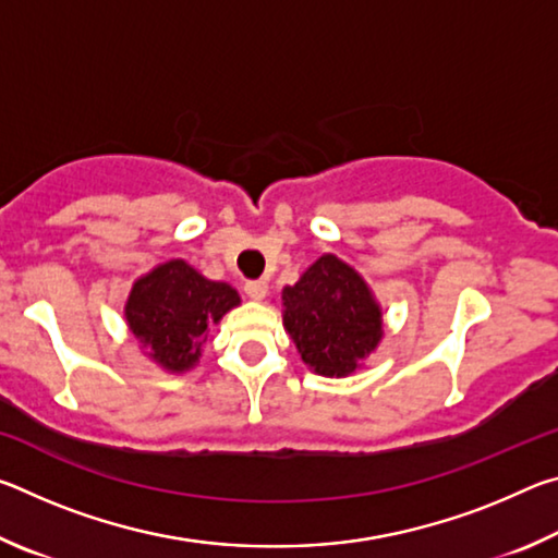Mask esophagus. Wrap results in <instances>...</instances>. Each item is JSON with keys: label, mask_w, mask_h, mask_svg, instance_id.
I'll return each mask as SVG.
<instances>
[{"label": "esophagus", "mask_w": 558, "mask_h": 558, "mask_svg": "<svg viewBox=\"0 0 558 558\" xmlns=\"http://www.w3.org/2000/svg\"><path fill=\"white\" fill-rule=\"evenodd\" d=\"M245 295L253 298V300H263L268 295V282L266 280H248L245 282Z\"/></svg>", "instance_id": "1"}]
</instances>
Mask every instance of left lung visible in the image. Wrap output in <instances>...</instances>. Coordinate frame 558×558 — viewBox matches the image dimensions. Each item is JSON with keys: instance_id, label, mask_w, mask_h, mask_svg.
Here are the masks:
<instances>
[{"instance_id": "1", "label": "left lung", "mask_w": 558, "mask_h": 558, "mask_svg": "<svg viewBox=\"0 0 558 558\" xmlns=\"http://www.w3.org/2000/svg\"><path fill=\"white\" fill-rule=\"evenodd\" d=\"M282 325L310 369L349 376L384 337L381 307L359 272L325 253L282 288Z\"/></svg>"}]
</instances>
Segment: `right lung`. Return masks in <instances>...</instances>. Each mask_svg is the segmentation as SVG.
<instances>
[{
	"label": "right lung",
	"mask_w": 558,
	"mask_h": 558,
	"mask_svg": "<svg viewBox=\"0 0 558 558\" xmlns=\"http://www.w3.org/2000/svg\"><path fill=\"white\" fill-rule=\"evenodd\" d=\"M235 305L241 298L229 282L206 280L186 260L174 258L135 280L125 319L153 362L182 374L199 362L211 327Z\"/></svg>",
	"instance_id": "obj_1"
}]
</instances>
